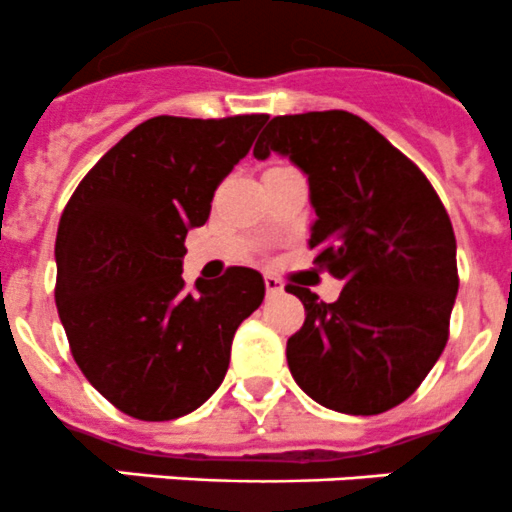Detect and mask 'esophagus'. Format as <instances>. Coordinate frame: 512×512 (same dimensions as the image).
I'll return each mask as SVG.
<instances>
[{
	"label": "esophagus",
	"mask_w": 512,
	"mask_h": 512,
	"mask_svg": "<svg viewBox=\"0 0 512 512\" xmlns=\"http://www.w3.org/2000/svg\"><path fill=\"white\" fill-rule=\"evenodd\" d=\"M263 283H266V293H268V296H276V293L283 291V283L278 281L276 276H266V278H263Z\"/></svg>",
	"instance_id": "obj_1"
}]
</instances>
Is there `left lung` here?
Listing matches in <instances>:
<instances>
[{
    "label": "left lung",
    "instance_id": "obj_1",
    "mask_svg": "<svg viewBox=\"0 0 512 512\" xmlns=\"http://www.w3.org/2000/svg\"><path fill=\"white\" fill-rule=\"evenodd\" d=\"M271 151L308 176L313 263L346 283L333 303L286 286L306 308L286 343L293 381L331 411H391L448 343L458 293L448 211L426 174L351 111L273 116L254 156Z\"/></svg>",
    "mask_w": 512,
    "mask_h": 512
}]
</instances>
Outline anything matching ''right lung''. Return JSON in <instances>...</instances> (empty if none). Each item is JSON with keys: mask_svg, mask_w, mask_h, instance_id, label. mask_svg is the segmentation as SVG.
<instances>
[{"mask_svg": "<svg viewBox=\"0 0 512 512\" xmlns=\"http://www.w3.org/2000/svg\"><path fill=\"white\" fill-rule=\"evenodd\" d=\"M268 114L154 116L111 146L64 206L57 311L86 381L121 413L174 421L229 371L231 341L261 306V273L181 278L184 239L204 226L221 181Z\"/></svg>", "mask_w": 512, "mask_h": 512, "instance_id": "obj_1", "label": "right lung"}]
</instances>
